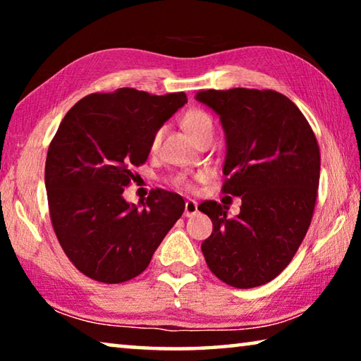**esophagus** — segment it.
Returning a JSON list of instances; mask_svg holds the SVG:
<instances>
[{"instance_id":"esophagus-1","label":"esophagus","mask_w":361,"mask_h":361,"mask_svg":"<svg viewBox=\"0 0 361 361\" xmlns=\"http://www.w3.org/2000/svg\"><path fill=\"white\" fill-rule=\"evenodd\" d=\"M199 210H197V202H195V200H192V199H188L186 200V204H185V216H194L195 213H197Z\"/></svg>"}]
</instances>
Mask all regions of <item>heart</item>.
Masks as SVG:
<instances>
[{"label": "heart", "instance_id": "obj_1", "mask_svg": "<svg viewBox=\"0 0 361 361\" xmlns=\"http://www.w3.org/2000/svg\"><path fill=\"white\" fill-rule=\"evenodd\" d=\"M181 127L186 130L188 135L195 142V140H199L200 137L205 135V133L213 132V121L210 118V114L205 113L204 109L192 108L183 114ZM161 140H162V130H157L154 135H152L151 149H156L157 146L161 145ZM173 185H176L178 188H185V189H189L192 186L191 180H189L186 175H176L173 178Z\"/></svg>", "mask_w": 361, "mask_h": 361}]
</instances>
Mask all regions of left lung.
<instances>
[{"label":"left lung","instance_id":"left-lung-1","mask_svg":"<svg viewBox=\"0 0 361 361\" xmlns=\"http://www.w3.org/2000/svg\"><path fill=\"white\" fill-rule=\"evenodd\" d=\"M195 99L219 114L226 133L223 192L239 195L240 213L205 200L213 232L202 242L207 266L224 283L255 288L290 264L312 221L320 148L307 119L276 90H202Z\"/></svg>","mask_w":361,"mask_h":361}]
</instances>
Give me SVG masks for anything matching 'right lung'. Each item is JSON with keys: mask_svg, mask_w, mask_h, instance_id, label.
<instances>
[{"mask_svg": "<svg viewBox=\"0 0 361 361\" xmlns=\"http://www.w3.org/2000/svg\"><path fill=\"white\" fill-rule=\"evenodd\" d=\"M188 102L185 92L151 95L122 87L79 100L46 157L52 228L79 272L102 283H122L148 267L183 212L181 195L152 189L143 209L126 202L152 135Z\"/></svg>", "mask_w": 361, "mask_h": 361, "instance_id": "obj_1", "label": "right lung"}]
</instances>
